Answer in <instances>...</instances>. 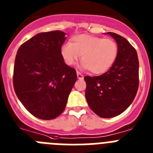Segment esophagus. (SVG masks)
<instances>
[{"label":"esophagus","instance_id":"obj_1","mask_svg":"<svg viewBox=\"0 0 153 153\" xmlns=\"http://www.w3.org/2000/svg\"><path fill=\"white\" fill-rule=\"evenodd\" d=\"M77 77L79 80H83L84 79V76L82 74H81L79 71H77Z\"/></svg>","mask_w":153,"mask_h":153}]
</instances>
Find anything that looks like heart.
<instances>
[{
	"mask_svg": "<svg viewBox=\"0 0 153 153\" xmlns=\"http://www.w3.org/2000/svg\"><path fill=\"white\" fill-rule=\"evenodd\" d=\"M117 44L114 39L89 35L73 37L71 43L63 44L60 53L65 63L73 65L79 60L82 68L93 74H103L111 68L117 56Z\"/></svg>",
	"mask_w": 153,
	"mask_h": 153,
	"instance_id": "obj_1",
	"label": "heart"
}]
</instances>
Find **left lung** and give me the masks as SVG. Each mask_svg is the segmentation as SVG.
<instances>
[{"label": "left lung", "mask_w": 153, "mask_h": 153, "mask_svg": "<svg viewBox=\"0 0 153 153\" xmlns=\"http://www.w3.org/2000/svg\"><path fill=\"white\" fill-rule=\"evenodd\" d=\"M112 36L118 51L116 60L107 72L99 76H85V97L92 111L103 118L120 115L132 104L139 87V60L137 51L124 37Z\"/></svg>", "instance_id": "8db88e82"}]
</instances>
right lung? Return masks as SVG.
<instances>
[{
  "instance_id": "right-lung-1",
  "label": "right lung",
  "mask_w": 153,
  "mask_h": 153,
  "mask_svg": "<svg viewBox=\"0 0 153 153\" xmlns=\"http://www.w3.org/2000/svg\"><path fill=\"white\" fill-rule=\"evenodd\" d=\"M65 33L60 30L40 33L20 46L13 68L15 93L36 117L53 120L66 107L77 81L76 71L60 53Z\"/></svg>"
}]
</instances>
